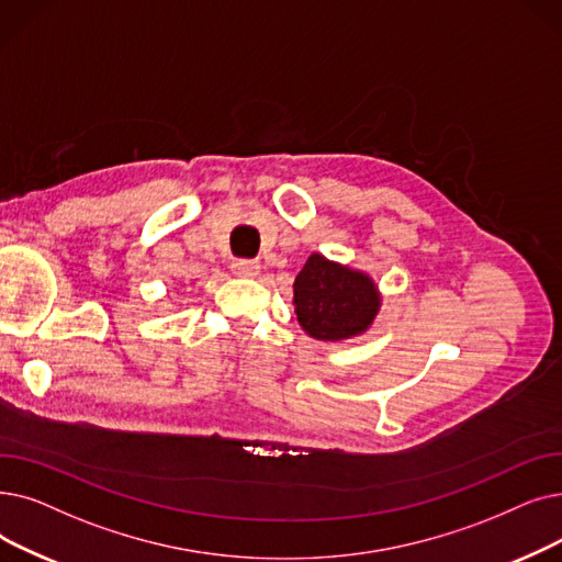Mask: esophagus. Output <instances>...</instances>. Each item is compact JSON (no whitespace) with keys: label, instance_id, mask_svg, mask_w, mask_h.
<instances>
[{"label":"esophagus","instance_id":"1","mask_svg":"<svg viewBox=\"0 0 562 562\" xmlns=\"http://www.w3.org/2000/svg\"><path fill=\"white\" fill-rule=\"evenodd\" d=\"M232 273L238 278H255L259 273V261H250V259H236L232 263Z\"/></svg>","mask_w":562,"mask_h":562}]
</instances>
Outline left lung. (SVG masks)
<instances>
[{
	"label": "left lung",
	"instance_id": "obj_1",
	"mask_svg": "<svg viewBox=\"0 0 562 562\" xmlns=\"http://www.w3.org/2000/svg\"><path fill=\"white\" fill-rule=\"evenodd\" d=\"M383 296L370 273L312 252L294 280V312L301 328L322 341L368 333Z\"/></svg>",
	"mask_w": 562,
	"mask_h": 562
}]
</instances>
